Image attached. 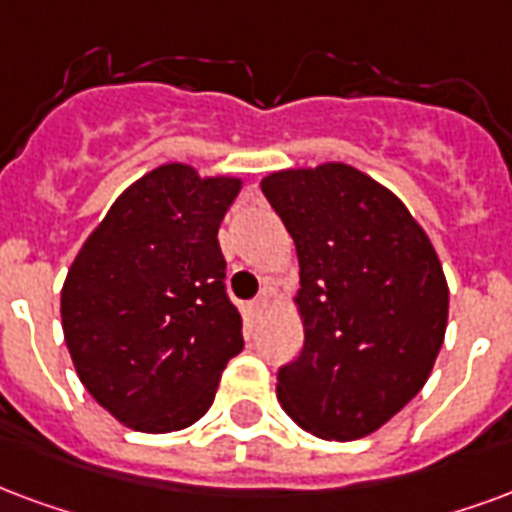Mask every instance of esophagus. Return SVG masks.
Here are the masks:
<instances>
[{
    "label": "esophagus",
    "mask_w": 512,
    "mask_h": 512,
    "mask_svg": "<svg viewBox=\"0 0 512 512\" xmlns=\"http://www.w3.org/2000/svg\"><path fill=\"white\" fill-rule=\"evenodd\" d=\"M266 306H268L266 295H257L255 301L249 304V309H252V314H260V312H263V309H266Z\"/></svg>",
    "instance_id": "34e87169"
}]
</instances>
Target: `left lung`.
Listing matches in <instances>:
<instances>
[{"label": "left lung", "instance_id": "8db88e82", "mask_svg": "<svg viewBox=\"0 0 512 512\" xmlns=\"http://www.w3.org/2000/svg\"><path fill=\"white\" fill-rule=\"evenodd\" d=\"M293 236L304 350L276 372L301 429L350 442L418 396L448 325V282L423 227L361 170L328 162L263 179Z\"/></svg>", "mask_w": 512, "mask_h": 512}]
</instances>
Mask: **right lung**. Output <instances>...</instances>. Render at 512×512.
<instances>
[{"mask_svg": "<svg viewBox=\"0 0 512 512\" xmlns=\"http://www.w3.org/2000/svg\"><path fill=\"white\" fill-rule=\"evenodd\" d=\"M238 189V179H200L179 162L151 170L67 271L62 325L75 372L130 429L192 426L244 347L217 238Z\"/></svg>", "mask_w": 512, "mask_h": 512, "instance_id": "obj_1", "label": "right lung"}]
</instances>
